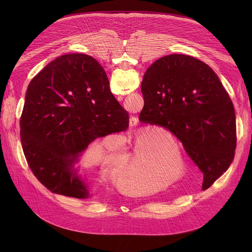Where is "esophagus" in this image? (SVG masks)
<instances>
[{
	"label": "esophagus",
	"mask_w": 252,
	"mask_h": 252,
	"mask_svg": "<svg viewBox=\"0 0 252 252\" xmlns=\"http://www.w3.org/2000/svg\"><path fill=\"white\" fill-rule=\"evenodd\" d=\"M137 119L135 118V117H132V118H130L129 119V126L130 127H134V126H136V125H137Z\"/></svg>",
	"instance_id": "obj_1"
}]
</instances>
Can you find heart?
Returning a JSON list of instances; mask_svg holds the SVG:
<instances>
[{
	"mask_svg": "<svg viewBox=\"0 0 252 252\" xmlns=\"http://www.w3.org/2000/svg\"><path fill=\"white\" fill-rule=\"evenodd\" d=\"M158 131L157 130H147L142 133L140 140L141 141H136V143L134 145V147L132 148L131 151L127 150L125 152V157L129 160L130 164L132 167L142 171V172H149L152 164H153V158L152 157L148 154L147 151H145V149H142V147L140 146V142H143L147 139L148 145L150 146V148L154 151V153H156V157H157V163H156V167L155 170L158 173L159 176L161 177H165L167 175H169L173 170H174V166H175V161L174 158L177 160V168L178 170L184 167V160L182 158V156L179 154H170V153H163L161 152L158 148V139L156 137H154L155 135H157ZM105 160L109 162V164L116 169L121 168V166L123 165V159L117 156H112V157H106ZM177 168L175 169L177 172ZM154 173V177L156 176ZM173 176V174H172ZM177 177V173L176 175H174ZM142 189H149L151 188V185L149 184H142L140 186Z\"/></svg>",
	"mask_w": 252,
	"mask_h": 252,
	"instance_id": "obj_1",
	"label": "heart"
}]
</instances>
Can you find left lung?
Masks as SVG:
<instances>
[{
	"label": "left lung",
	"mask_w": 252,
	"mask_h": 252,
	"mask_svg": "<svg viewBox=\"0 0 252 252\" xmlns=\"http://www.w3.org/2000/svg\"><path fill=\"white\" fill-rule=\"evenodd\" d=\"M141 93L138 120L173 133L203 173L202 189L211 187L236 147L234 107L217 74L193 57L168 55L147 69Z\"/></svg>",
	"instance_id": "left-lung-1"
}]
</instances>
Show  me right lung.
I'll list each match as a JSON object with an SVG mask.
<instances>
[{"label": "right lung", "mask_w": 252, "mask_h": 252, "mask_svg": "<svg viewBox=\"0 0 252 252\" xmlns=\"http://www.w3.org/2000/svg\"><path fill=\"white\" fill-rule=\"evenodd\" d=\"M20 126L26 159L39 182L54 193L89 198L75 165L95 138L126 130L128 113L93 57L68 54L31 81Z\"/></svg>", "instance_id": "add662e5"}]
</instances>
